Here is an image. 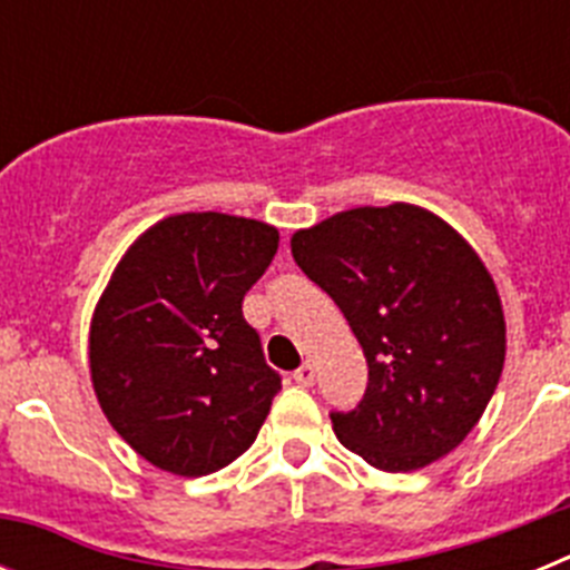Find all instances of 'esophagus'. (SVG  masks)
Instances as JSON below:
<instances>
[{
  "instance_id": "esophagus-1",
  "label": "esophagus",
  "mask_w": 570,
  "mask_h": 570,
  "mask_svg": "<svg viewBox=\"0 0 570 570\" xmlns=\"http://www.w3.org/2000/svg\"><path fill=\"white\" fill-rule=\"evenodd\" d=\"M314 380H316V365H314V362H302V365L294 371V382H296V385L311 387V385H314Z\"/></svg>"
}]
</instances>
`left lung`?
Listing matches in <instances>:
<instances>
[{
  "label": "left lung",
  "mask_w": 570,
  "mask_h": 570,
  "mask_svg": "<svg viewBox=\"0 0 570 570\" xmlns=\"http://www.w3.org/2000/svg\"><path fill=\"white\" fill-rule=\"evenodd\" d=\"M291 254L365 351V396L351 414H331L342 445L387 473L451 454L505 365V314L480 254L407 203L328 216L296 230Z\"/></svg>",
  "instance_id": "1"
}]
</instances>
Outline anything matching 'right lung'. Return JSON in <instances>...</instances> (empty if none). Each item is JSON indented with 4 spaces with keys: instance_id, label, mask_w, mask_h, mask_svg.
Returning <instances> with one entry per match:
<instances>
[{
    "instance_id": "right-lung-1",
    "label": "right lung",
    "mask_w": 570,
    "mask_h": 570,
    "mask_svg": "<svg viewBox=\"0 0 570 570\" xmlns=\"http://www.w3.org/2000/svg\"><path fill=\"white\" fill-rule=\"evenodd\" d=\"M279 248L248 216L174 214L125 250L90 320V382L150 465L205 476L254 445L282 387L242 299Z\"/></svg>"
}]
</instances>
